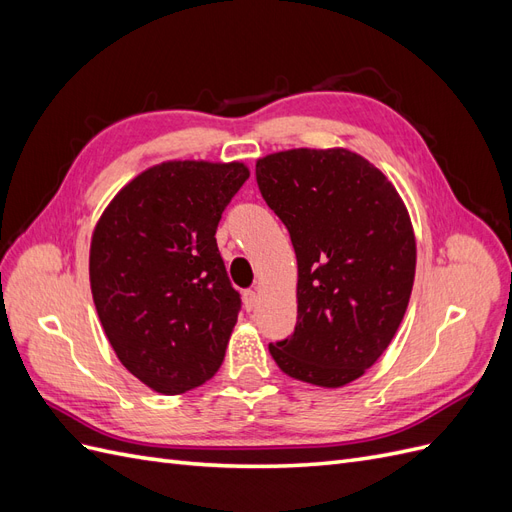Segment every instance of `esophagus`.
I'll return each mask as SVG.
<instances>
[{"label": "esophagus", "mask_w": 512, "mask_h": 512, "mask_svg": "<svg viewBox=\"0 0 512 512\" xmlns=\"http://www.w3.org/2000/svg\"><path fill=\"white\" fill-rule=\"evenodd\" d=\"M256 303H258V292L256 290H245L243 292V305H245L247 312H252Z\"/></svg>", "instance_id": "esophagus-1"}]
</instances>
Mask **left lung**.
<instances>
[{
    "label": "left lung",
    "mask_w": 512,
    "mask_h": 512,
    "mask_svg": "<svg viewBox=\"0 0 512 512\" xmlns=\"http://www.w3.org/2000/svg\"><path fill=\"white\" fill-rule=\"evenodd\" d=\"M256 181L299 265L297 327L269 352L290 378L339 389L380 359L404 320L416 269L408 209L348 149L271 153Z\"/></svg>",
    "instance_id": "left-lung-1"
}]
</instances>
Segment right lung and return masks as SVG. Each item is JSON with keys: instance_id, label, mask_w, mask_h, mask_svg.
<instances>
[{"instance_id": "obj_1", "label": "right lung", "mask_w": 512, "mask_h": 512, "mask_svg": "<svg viewBox=\"0 0 512 512\" xmlns=\"http://www.w3.org/2000/svg\"><path fill=\"white\" fill-rule=\"evenodd\" d=\"M250 170L162 162L134 177L96 224L89 282L102 329L132 376L162 395L220 369L241 309L215 230Z\"/></svg>"}]
</instances>
